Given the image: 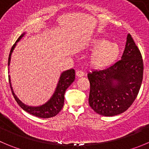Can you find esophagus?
I'll return each instance as SVG.
<instances>
[{
	"instance_id": "esophagus-1",
	"label": "esophagus",
	"mask_w": 149,
	"mask_h": 149,
	"mask_svg": "<svg viewBox=\"0 0 149 149\" xmlns=\"http://www.w3.org/2000/svg\"><path fill=\"white\" fill-rule=\"evenodd\" d=\"M76 75L77 77H82V76H84V73L81 70H78V71H76Z\"/></svg>"
}]
</instances>
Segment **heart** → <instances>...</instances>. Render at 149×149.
<instances>
[{
	"instance_id": "heart-1",
	"label": "heart",
	"mask_w": 149,
	"mask_h": 149,
	"mask_svg": "<svg viewBox=\"0 0 149 149\" xmlns=\"http://www.w3.org/2000/svg\"><path fill=\"white\" fill-rule=\"evenodd\" d=\"M90 46L94 51L90 56V64L93 68L101 69L111 66L118 59L120 48L118 44L107 39L97 37L92 40Z\"/></svg>"
}]
</instances>
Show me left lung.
I'll return each mask as SVG.
<instances>
[{
	"instance_id": "8db88e82",
	"label": "left lung",
	"mask_w": 149,
	"mask_h": 149,
	"mask_svg": "<svg viewBox=\"0 0 149 149\" xmlns=\"http://www.w3.org/2000/svg\"><path fill=\"white\" fill-rule=\"evenodd\" d=\"M143 76L141 54L129 34L120 60L107 69L87 74L90 84V107L103 116H115L124 112L135 100Z\"/></svg>"
}]
</instances>
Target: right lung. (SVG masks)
<instances>
[{
    "label": "right lung",
    "mask_w": 149,
    "mask_h": 149,
    "mask_svg": "<svg viewBox=\"0 0 149 149\" xmlns=\"http://www.w3.org/2000/svg\"><path fill=\"white\" fill-rule=\"evenodd\" d=\"M26 34V33H23L20 37L17 39L16 42L14 44L13 46L12 47V49L10 51V54L9 56V59H8V66L10 65L11 61V56H12V54L13 52L14 49L16 47L17 43L20 41L23 36ZM8 70H9L8 68ZM75 80V70L73 68L70 69V70H67L65 71L62 72L59 77V81L57 83V85L56 87V90L54 91V94L50 98L47 102L45 104H43L42 105L37 107H32L29 106L26 104H23L21 101H20L16 95L14 93L13 88L12 87V83H11L10 76H9V84H10L11 90H12V95H13L14 98H15V101H17L19 106L22 108L24 111L27 112L28 113H30L31 115H34V116L38 117V118H52L55 115H57L61 109H62L64 105V101H65V93L67 89L70 87V84L74 81Z\"/></svg>",
    "instance_id": "1"
}]
</instances>
